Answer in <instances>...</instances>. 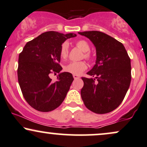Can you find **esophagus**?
<instances>
[{
	"label": "esophagus",
	"mask_w": 147,
	"mask_h": 147,
	"mask_svg": "<svg viewBox=\"0 0 147 147\" xmlns=\"http://www.w3.org/2000/svg\"><path fill=\"white\" fill-rule=\"evenodd\" d=\"M73 77H74V79H79V75H73Z\"/></svg>",
	"instance_id": "obj_1"
}]
</instances>
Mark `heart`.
Masks as SVG:
<instances>
[{"label":"heart","mask_w":147,"mask_h":147,"mask_svg":"<svg viewBox=\"0 0 147 147\" xmlns=\"http://www.w3.org/2000/svg\"><path fill=\"white\" fill-rule=\"evenodd\" d=\"M76 46L80 49L84 53V58L88 59L90 58V54L88 52L90 51V45L88 43L87 41L84 40H79V41L76 42ZM68 44L67 43H64L62 44L60 50V55L61 58L65 59L68 57ZM87 65L84 61H79V62H70L67 64L64 67V70L66 72H70V73L73 74V75H79L82 74L84 70H86Z\"/></svg>","instance_id":"obj_1"}]
</instances>
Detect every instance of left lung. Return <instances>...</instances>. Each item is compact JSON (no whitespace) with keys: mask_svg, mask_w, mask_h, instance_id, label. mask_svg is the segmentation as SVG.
<instances>
[{"mask_svg":"<svg viewBox=\"0 0 147 147\" xmlns=\"http://www.w3.org/2000/svg\"><path fill=\"white\" fill-rule=\"evenodd\" d=\"M95 45V65L87 72L90 78L82 77L81 95L88 109L97 114L110 113L120 105L131 84V66L124 45L99 31L79 32Z\"/></svg>","mask_w":147,"mask_h":147,"instance_id":"obj_1","label":"left lung"}]
</instances>
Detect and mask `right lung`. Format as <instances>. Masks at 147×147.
<instances>
[{
  "label": "right lung",
  "instance_id": "right-lung-1",
  "mask_svg": "<svg viewBox=\"0 0 147 147\" xmlns=\"http://www.w3.org/2000/svg\"><path fill=\"white\" fill-rule=\"evenodd\" d=\"M76 36L74 33L46 32L28 42L20 53L18 84L26 102L36 110H55L66 97L74 79L70 72H60V50L65 40ZM52 73H59L56 82L50 78Z\"/></svg>",
  "mask_w": 147,
  "mask_h": 147
}]
</instances>
